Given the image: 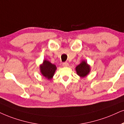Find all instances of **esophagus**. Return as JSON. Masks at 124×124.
I'll return each mask as SVG.
<instances>
[{
  "instance_id": "1",
  "label": "esophagus",
  "mask_w": 124,
  "mask_h": 124,
  "mask_svg": "<svg viewBox=\"0 0 124 124\" xmlns=\"http://www.w3.org/2000/svg\"><path fill=\"white\" fill-rule=\"evenodd\" d=\"M62 66L64 67H67L69 66V63H67V62H63V63H62Z\"/></svg>"
}]
</instances>
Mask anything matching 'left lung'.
<instances>
[{"instance_id": "1", "label": "left lung", "mask_w": 124, "mask_h": 124, "mask_svg": "<svg viewBox=\"0 0 124 124\" xmlns=\"http://www.w3.org/2000/svg\"><path fill=\"white\" fill-rule=\"evenodd\" d=\"M76 70L78 76L81 77H84L86 76L90 71V66L85 61H82L76 67Z\"/></svg>"}]
</instances>
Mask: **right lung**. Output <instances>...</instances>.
<instances>
[{"label": "right lung", "mask_w": 124, "mask_h": 124, "mask_svg": "<svg viewBox=\"0 0 124 124\" xmlns=\"http://www.w3.org/2000/svg\"><path fill=\"white\" fill-rule=\"evenodd\" d=\"M40 71L42 75L48 79H50L54 76L57 67L54 64L51 63L48 61L45 60L40 67Z\"/></svg>", "instance_id": "obj_1"}]
</instances>
